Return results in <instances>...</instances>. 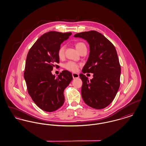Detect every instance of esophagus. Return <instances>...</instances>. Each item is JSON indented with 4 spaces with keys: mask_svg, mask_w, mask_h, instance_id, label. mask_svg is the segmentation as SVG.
I'll list each match as a JSON object with an SVG mask.
<instances>
[{
    "mask_svg": "<svg viewBox=\"0 0 146 146\" xmlns=\"http://www.w3.org/2000/svg\"><path fill=\"white\" fill-rule=\"evenodd\" d=\"M72 76H73V79H76V78H78L79 77V75L77 73H72Z\"/></svg>",
    "mask_w": 146,
    "mask_h": 146,
    "instance_id": "34e87169",
    "label": "esophagus"
}]
</instances>
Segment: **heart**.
<instances>
[{"instance_id":"1","label":"heart","mask_w":146,"mask_h":146,"mask_svg":"<svg viewBox=\"0 0 146 146\" xmlns=\"http://www.w3.org/2000/svg\"><path fill=\"white\" fill-rule=\"evenodd\" d=\"M76 49L79 51L81 49L84 47H85V44L82 42H77L75 44ZM64 50L65 47L64 45H61L59 47L58 49L57 50V56L60 58H63L64 56ZM79 64L76 63L74 62L73 61H68L67 62L63 64V67L66 70H68L70 72H76L78 69Z\"/></svg>"}]
</instances>
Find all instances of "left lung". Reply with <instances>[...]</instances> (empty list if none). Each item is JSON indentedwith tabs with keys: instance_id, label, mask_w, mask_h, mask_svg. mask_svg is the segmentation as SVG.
I'll return each mask as SVG.
<instances>
[{
	"instance_id": "obj_1",
	"label": "left lung",
	"mask_w": 146,
	"mask_h": 146,
	"mask_svg": "<svg viewBox=\"0 0 146 146\" xmlns=\"http://www.w3.org/2000/svg\"><path fill=\"white\" fill-rule=\"evenodd\" d=\"M90 45L88 60L82 70L83 73H93L89 80L84 74L79 75L83 82L82 96L85 103L101 110L111 104L120 87L121 67L113 44L104 35L95 31L77 33Z\"/></svg>"
}]
</instances>
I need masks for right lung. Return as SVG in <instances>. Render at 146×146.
I'll return each mask as SVG.
<instances>
[{
    "label": "right lung",
    "mask_w": 146,
    "mask_h": 146,
    "mask_svg": "<svg viewBox=\"0 0 146 146\" xmlns=\"http://www.w3.org/2000/svg\"><path fill=\"white\" fill-rule=\"evenodd\" d=\"M71 35L50 31L42 35L28 51L24 78L29 95L42 111H55L64 104L63 91L73 79L72 73L64 70L55 77L51 70L58 67L57 50Z\"/></svg>",
    "instance_id": "obj_1"
}]
</instances>
